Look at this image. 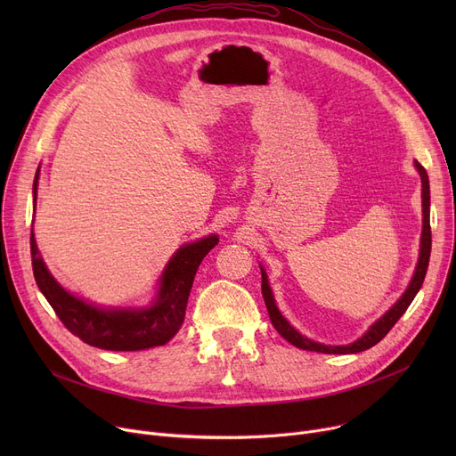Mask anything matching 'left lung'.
Listing matches in <instances>:
<instances>
[{"label": "left lung", "mask_w": 456, "mask_h": 456, "mask_svg": "<svg viewBox=\"0 0 456 456\" xmlns=\"http://www.w3.org/2000/svg\"><path fill=\"white\" fill-rule=\"evenodd\" d=\"M416 167L418 172L421 175V186H423V232H421V249H419V262L416 266V273L409 284V289H406V292L401 296V299L388 310V313L382 316L379 322H375L370 330L364 334L362 338H358L356 342L349 344V346H323V344H318V342H313L308 340L305 337H301V334L286 322L279 308L275 305V299H273V294H272V289L268 284V275L266 272L260 268L262 272V297H265V303H266V308H268V314H270V320H272V325L275 327V330L281 334V337L284 340H289L292 346L299 347V349H305V351H316V353H329V354H347V353H361V351H366L370 347H373L375 344H379L382 338L387 337V334L390 332V329L397 323V320L404 314V310L411 306L412 299L416 297V294L419 292L421 284H423V279L427 275V268H428V256H430V220H428V207H430V190H428V177H427V172L425 167L416 162Z\"/></svg>", "instance_id": "obj_1"}]
</instances>
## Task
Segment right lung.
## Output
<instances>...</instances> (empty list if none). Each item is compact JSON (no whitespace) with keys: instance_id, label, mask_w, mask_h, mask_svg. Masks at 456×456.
I'll return each mask as SVG.
<instances>
[{"instance_id":"1","label":"right lung","mask_w":456,"mask_h":456,"mask_svg":"<svg viewBox=\"0 0 456 456\" xmlns=\"http://www.w3.org/2000/svg\"><path fill=\"white\" fill-rule=\"evenodd\" d=\"M37 179L38 172L33 184L35 198ZM216 244H218V236H208L183 246L167 262L160 277V290L155 305L143 310L98 308L68 294L47 272L31 231L33 273L40 292L53 306L59 320L85 344L107 351H140L166 344L179 330L196 272L205 255Z\"/></svg>"}]
</instances>
